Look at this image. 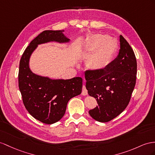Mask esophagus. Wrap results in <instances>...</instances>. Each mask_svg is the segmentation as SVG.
<instances>
[{
	"instance_id": "34e87169",
	"label": "esophagus",
	"mask_w": 155,
	"mask_h": 155,
	"mask_svg": "<svg viewBox=\"0 0 155 155\" xmlns=\"http://www.w3.org/2000/svg\"><path fill=\"white\" fill-rule=\"evenodd\" d=\"M81 94L83 95V96H86V95L88 94V90H86L85 86H82V90Z\"/></svg>"
}]
</instances>
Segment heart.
Wrapping results in <instances>:
<instances>
[{
    "label": "heart",
    "mask_w": 155,
    "mask_h": 155,
    "mask_svg": "<svg viewBox=\"0 0 155 155\" xmlns=\"http://www.w3.org/2000/svg\"><path fill=\"white\" fill-rule=\"evenodd\" d=\"M89 48L96 50L92 58V65L101 67L107 65L111 60L117 48V42L109 35H96L89 42Z\"/></svg>",
    "instance_id": "heart-1"
}]
</instances>
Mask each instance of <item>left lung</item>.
<instances>
[{
    "label": "left lung",
    "mask_w": 155,
    "mask_h": 155,
    "mask_svg": "<svg viewBox=\"0 0 155 155\" xmlns=\"http://www.w3.org/2000/svg\"><path fill=\"white\" fill-rule=\"evenodd\" d=\"M118 56L105 68L85 71L86 88L98 105L89 110L94 120L107 122L128 106L136 82L137 61L134 50L122 35Z\"/></svg>",
    "instance_id": "left-lung-1"
}]
</instances>
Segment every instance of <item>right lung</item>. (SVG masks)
Listing matches in <instances>:
<instances>
[{
	"label": "right lung",
	"instance_id": "add662e5",
	"mask_svg": "<svg viewBox=\"0 0 155 155\" xmlns=\"http://www.w3.org/2000/svg\"><path fill=\"white\" fill-rule=\"evenodd\" d=\"M63 32V30L42 31L26 48L19 61L18 85L23 104L31 115L47 124L60 120L65 114L68 101L82 92L81 77L51 80L38 76L29 69V58L38 45L50 41H69Z\"/></svg>",
	"mask_w": 155,
	"mask_h": 155
}]
</instances>
